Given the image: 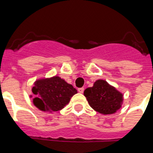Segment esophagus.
I'll return each mask as SVG.
<instances>
[{
    "label": "esophagus",
    "instance_id": "obj_1",
    "mask_svg": "<svg viewBox=\"0 0 153 153\" xmlns=\"http://www.w3.org/2000/svg\"><path fill=\"white\" fill-rule=\"evenodd\" d=\"M84 90H85L84 88H78V91L79 93H83L84 92Z\"/></svg>",
    "mask_w": 153,
    "mask_h": 153
}]
</instances>
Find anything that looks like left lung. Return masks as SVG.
<instances>
[{"label": "left lung", "instance_id": "left-lung-1", "mask_svg": "<svg viewBox=\"0 0 153 153\" xmlns=\"http://www.w3.org/2000/svg\"><path fill=\"white\" fill-rule=\"evenodd\" d=\"M84 95L88 104L103 115L115 113L122 106L123 95L105 80H97L92 87L85 90Z\"/></svg>", "mask_w": 153, "mask_h": 153}]
</instances>
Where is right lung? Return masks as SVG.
<instances>
[{
	"mask_svg": "<svg viewBox=\"0 0 153 153\" xmlns=\"http://www.w3.org/2000/svg\"><path fill=\"white\" fill-rule=\"evenodd\" d=\"M33 103L44 111H57L68 104L77 90L58 76L39 79L34 82Z\"/></svg>",
	"mask_w": 153,
	"mask_h": 153,
	"instance_id": "obj_1",
	"label": "right lung"
}]
</instances>
